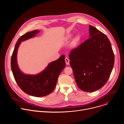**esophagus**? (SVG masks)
Listing matches in <instances>:
<instances>
[{
  "label": "esophagus",
  "instance_id": "esophagus-1",
  "mask_svg": "<svg viewBox=\"0 0 124 124\" xmlns=\"http://www.w3.org/2000/svg\"><path fill=\"white\" fill-rule=\"evenodd\" d=\"M65 62H66V64H67V65H69V64H70V61H69V59H68V58L66 57L65 59Z\"/></svg>",
  "mask_w": 124,
  "mask_h": 124
}]
</instances>
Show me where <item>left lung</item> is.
<instances>
[{"label":"left lung","instance_id":"obj_1","mask_svg":"<svg viewBox=\"0 0 124 124\" xmlns=\"http://www.w3.org/2000/svg\"><path fill=\"white\" fill-rule=\"evenodd\" d=\"M89 38L70 52L69 57L80 89L91 92L108 81L114 64V54L106 35L89 25Z\"/></svg>","mask_w":124,"mask_h":124}]
</instances>
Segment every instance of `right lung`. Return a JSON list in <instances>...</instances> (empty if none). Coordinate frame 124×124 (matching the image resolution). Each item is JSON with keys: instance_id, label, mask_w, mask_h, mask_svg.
<instances>
[{"instance_id": "obj_1", "label": "right lung", "mask_w": 124, "mask_h": 124, "mask_svg": "<svg viewBox=\"0 0 124 124\" xmlns=\"http://www.w3.org/2000/svg\"><path fill=\"white\" fill-rule=\"evenodd\" d=\"M39 33V30H35L22 36L15 46L11 61L12 71L17 85L26 94L36 97L48 95L54 90L58 77L66 66L65 56L62 55L37 75H25L21 71L16 61L19 46L22 42L35 37Z\"/></svg>"}]
</instances>
